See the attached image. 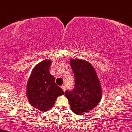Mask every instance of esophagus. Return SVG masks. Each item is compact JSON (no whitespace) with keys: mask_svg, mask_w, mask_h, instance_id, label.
Masks as SVG:
<instances>
[{"mask_svg":"<svg viewBox=\"0 0 132 132\" xmlns=\"http://www.w3.org/2000/svg\"><path fill=\"white\" fill-rule=\"evenodd\" d=\"M61 88L63 89V92H65V86H63V85H62V86H61Z\"/></svg>","mask_w":132,"mask_h":132,"instance_id":"obj_1","label":"esophagus"}]
</instances>
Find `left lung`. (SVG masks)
I'll list each match as a JSON object with an SVG mask.
<instances>
[{"instance_id": "left-lung-1", "label": "left lung", "mask_w": 132, "mask_h": 132, "mask_svg": "<svg viewBox=\"0 0 132 132\" xmlns=\"http://www.w3.org/2000/svg\"><path fill=\"white\" fill-rule=\"evenodd\" d=\"M70 64L75 76V86L65 92L72 111L83 115L92 111L101 100V85L94 67L81 59H70Z\"/></svg>"}]
</instances>
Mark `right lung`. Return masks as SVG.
<instances>
[{"label":"right lung","mask_w":132,"mask_h":132,"mask_svg":"<svg viewBox=\"0 0 132 132\" xmlns=\"http://www.w3.org/2000/svg\"><path fill=\"white\" fill-rule=\"evenodd\" d=\"M51 62L50 60H45L37 64L27 82L28 102L32 106L43 112L52 108L57 97L64 94L49 72Z\"/></svg>","instance_id":"right-lung-1"}]
</instances>
